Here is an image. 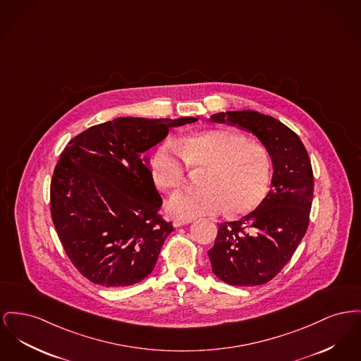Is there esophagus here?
<instances>
[{"label": "esophagus", "instance_id": "34e87169", "mask_svg": "<svg viewBox=\"0 0 361 361\" xmlns=\"http://www.w3.org/2000/svg\"><path fill=\"white\" fill-rule=\"evenodd\" d=\"M188 224H191V221L178 219V218H174V219H173V226H174V228H180V226H184V225H188Z\"/></svg>", "mask_w": 361, "mask_h": 361}]
</instances>
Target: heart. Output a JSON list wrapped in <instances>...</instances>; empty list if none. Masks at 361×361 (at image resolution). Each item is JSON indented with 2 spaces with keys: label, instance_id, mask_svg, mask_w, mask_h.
I'll use <instances>...</instances> for the list:
<instances>
[{
  "label": "heart",
  "instance_id": "obj_1",
  "mask_svg": "<svg viewBox=\"0 0 361 361\" xmlns=\"http://www.w3.org/2000/svg\"><path fill=\"white\" fill-rule=\"evenodd\" d=\"M203 170L200 190L173 195L168 212L191 221L226 210L238 216L254 212L270 185L271 159L263 146L231 129H206L165 143L151 159V174L162 191H176L185 181L187 169Z\"/></svg>",
  "mask_w": 361,
  "mask_h": 361
}]
</instances>
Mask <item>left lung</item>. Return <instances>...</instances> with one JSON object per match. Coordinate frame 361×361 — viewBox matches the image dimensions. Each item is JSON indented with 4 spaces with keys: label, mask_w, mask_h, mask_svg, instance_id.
Instances as JSON below:
<instances>
[{
    "label": "left lung",
    "mask_w": 361,
    "mask_h": 361,
    "mask_svg": "<svg viewBox=\"0 0 361 361\" xmlns=\"http://www.w3.org/2000/svg\"><path fill=\"white\" fill-rule=\"evenodd\" d=\"M212 120L254 133L273 162L267 196L241 219L221 224L209 251L212 273L221 281L263 285L290 260L307 232L314 196L311 161L296 133L271 116L235 110L212 114Z\"/></svg>",
    "instance_id": "obj_1"
}]
</instances>
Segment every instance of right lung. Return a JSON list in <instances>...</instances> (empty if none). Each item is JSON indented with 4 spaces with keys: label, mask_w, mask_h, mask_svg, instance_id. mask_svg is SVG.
<instances>
[{
    "label": "right lung",
    "mask_w": 361,
    "mask_h": 361,
    "mask_svg": "<svg viewBox=\"0 0 361 361\" xmlns=\"http://www.w3.org/2000/svg\"><path fill=\"white\" fill-rule=\"evenodd\" d=\"M195 121L118 117L65 147L50 185L51 219L68 257L92 283L129 286L154 270L174 229L159 214L147 151L170 128Z\"/></svg>",
    "instance_id": "add662e5"
}]
</instances>
